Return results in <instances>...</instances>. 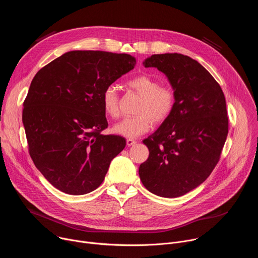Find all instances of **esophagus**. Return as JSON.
Instances as JSON below:
<instances>
[{
    "mask_svg": "<svg viewBox=\"0 0 258 258\" xmlns=\"http://www.w3.org/2000/svg\"><path fill=\"white\" fill-rule=\"evenodd\" d=\"M136 143H137V142H136L135 140H133V139H127V140H126V145H127L128 147L134 146Z\"/></svg>",
    "mask_w": 258,
    "mask_h": 258,
    "instance_id": "1",
    "label": "esophagus"
}]
</instances>
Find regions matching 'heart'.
Here are the masks:
<instances>
[{"label":"heart","instance_id":"heart-1","mask_svg":"<svg viewBox=\"0 0 258 258\" xmlns=\"http://www.w3.org/2000/svg\"><path fill=\"white\" fill-rule=\"evenodd\" d=\"M127 87L142 97L137 115L126 117L114 124V134L135 139L148 133L153 123L166 121L175 107V93L169 86H160L158 80L148 75H139L127 82ZM102 107L106 115L116 118L119 115V96L114 87H107L101 96Z\"/></svg>","mask_w":258,"mask_h":258}]
</instances>
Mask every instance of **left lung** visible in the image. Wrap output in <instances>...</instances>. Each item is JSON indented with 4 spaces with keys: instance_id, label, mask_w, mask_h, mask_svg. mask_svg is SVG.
Returning a JSON list of instances; mask_svg holds the SVG:
<instances>
[{
    "instance_id": "1",
    "label": "left lung",
    "mask_w": 258,
    "mask_h": 258,
    "mask_svg": "<svg viewBox=\"0 0 258 258\" xmlns=\"http://www.w3.org/2000/svg\"><path fill=\"white\" fill-rule=\"evenodd\" d=\"M144 66L164 73L176 100L169 118L143 141L149 157L140 165V178L157 196L179 197L201 185L219 161L229 133L225 95L189 56L152 55Z\"/></svg>"
}]
</instances>
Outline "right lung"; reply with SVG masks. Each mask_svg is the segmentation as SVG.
Listing matches in <instances>:
<instances>
[{"label": "right lung", "mask_w": 258, "mask_h": 258, "mask_svg": "<svg viewBox=\"0 0 258 258\" xmlns=\"http://www.w3.org/2000/svg\"><path fill=\"white\" fill-rule=\"evenodd\" d=\"M127 54L71 51L34 76L23 102L28 152L46 179L69 195H85L103 182L125 139L102 135L108 122L104 90L131 71Z\"/></svg>", "instance_id": "add662e5"}]
</instances>
